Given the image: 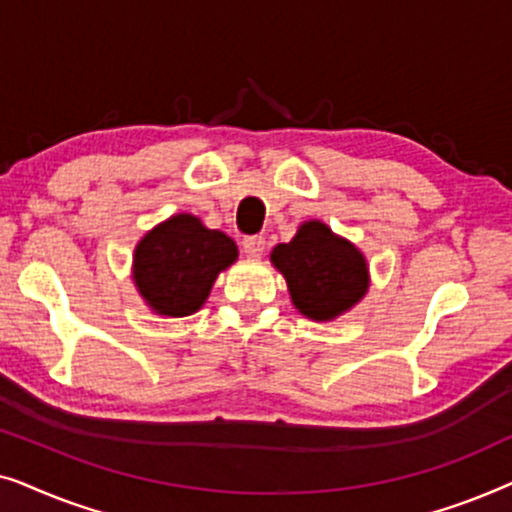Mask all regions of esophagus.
<instances>
[{"label": "esophagus", "instance_id": "obj_1", "mask_svg": "<svg viewBox=\"0 0 512 512\" xmlns=\"http://www.w3.org/2000/svg\"><path fill=\"white\" fill-rule=\"evenodd\" d=\"M242 251L249 258H258L265 251V237L263 235H251L242 240Z\"/></svg>", "mask_w": 512, "mask_h": 512}]
</instances>
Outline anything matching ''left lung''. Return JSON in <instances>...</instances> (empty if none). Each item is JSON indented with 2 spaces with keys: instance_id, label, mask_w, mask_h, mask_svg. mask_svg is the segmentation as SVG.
Returning <instances> with one entry per match:
<instances>
[{
  "instance_id": "left-lung-1",
  "label": "left lung",
  "mask_w": 512,
  "mask_h": 512,
  "mask_svg": "<svg viewBox=\"0 0 512 512\" xmlns=\"http://www.w3.org/2000/svg\"><path fill=\"white\" fill-rule=\"evenodd\" d=\"M270 258L286 277L293 305L314 321L338 317L368 289L361 251L319 221L303 223L291 242L272 249Z\"/></svg>"
}]
</instances>
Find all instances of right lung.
Returning a JSON list of instances; mask_svg holds the SVG:
<instances>
[{"label": "right lung", "mask_w": 512, "mask_h": 512, "mask_svg": "<svg viewBox=\"0 0 512 512\" xmlns=\"http://www.w3.org/2000/svg\"><path fill=\"white\" fill-rule=\"evenodd\" d=\"M237 258L221 230L177 214L144 235L135 249V284L158 314L186 317L205 303L216 275Z\"/></svg>", "instance_id": "1"}]
</instances>
